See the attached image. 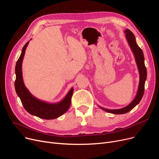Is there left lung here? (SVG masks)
Here are the masks:
<instances>
[{
    "instance_id": "1",
    "label": "left lung",
    "mask_w": 159,
    "mask_h": 159,
    "mask_svg": "<svg viewBox=\"0 0 159 159\" xmlns=\"http://www.w3.org/2000/svg\"><path fill=\"white\" fill-rule=\"evenodd\" d=\"M124 33L125 34L126 39L133 53L136 63H137V65L140 74V80L137 95H136L133 101L128 105L127 106L119 109H108L99 106V107L102 110L115 115L125 114V113H127L132 110L136 105L139 103V102L142 100L143 93H144L145 81L147 78V70L144 64V57H143V54L142 49L138 46L137 42H136L134 35L129 29L125 30Z\"/></svg>"
}]
</instances>
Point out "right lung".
<instances>
[{"label":"right lung","mask_w":159,"mask_h":159,"mask_svg":"<svg viewBox=\"0 0 159 159\" xmlns=\"http://www.w3.org/2000/svg\"><path fill=\"white\" fill-rule=\"evenodd\" d=\"M28 43L29 41L22 48L21 54L16 65V80L15 81V89L16 93L20 98L24 108L30 114L45 120L57 118L69 109L71 103L74 89L71 88L61 101L54 103L41 101L30 93L25 85L22 74V63Z\"/></svg>","instance_id":"right-lung-1"}]
</instances>
